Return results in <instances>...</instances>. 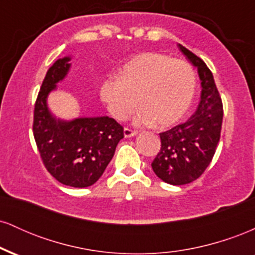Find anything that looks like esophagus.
<instances>
[{
  "label": "esophagus",
  "instance_id": "esophagus-1",
  "mask_svg": "<svg viewBox=\"0 0 255 255\" xmlns=\"http://www.w3.org/2000/svg\"><path fill=\"white\" fill-rule=\"evenodd\" d=\"M136 133H137L136 130L130 129V128H128V127H126L125 129H124V134H125L126 137H131V136L136 135Z\"/></svg>",
  "mask_w": 255,
  "mask_h": 255
}]
</instances>
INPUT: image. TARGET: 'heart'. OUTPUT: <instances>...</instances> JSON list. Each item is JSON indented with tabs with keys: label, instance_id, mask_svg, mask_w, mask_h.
<instances>
[{
	"label": "heart",
	"instance_id": "obj_1",
	"mask_svg": "<svg viewBox=\"0 0 255 255\" xmlns=\"http://www.w3.org/2000/svg\"><path fill=\"white\" fill-rule=\"evenodd\" d=\"M195 73L183 60L160 52H142L122 66L118 78H107L99 96L110 115L126 120L136 107L139 124L169 127L183 118L195 92Z\"/></svg>",
	"mask_w": 255,
	"mask_h": 255
}]
</instances>
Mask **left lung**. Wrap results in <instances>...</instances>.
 I'll use <instances>...</instances> for the list:
<instances>
[{
	"label": "left lung",
	"mask_w": 255,
	"mask_h": 255,
	"mask_svg": "<svg viewBox=\"0 0 255 255\" xmlns=\"http://www.w3.org/2000/svg\"><path fill=\"white\" fill-rule=\"evenodd\" d=\"M178 48L198 68L201 96L197 111L184 124L159 134L162 145L151 165L160 180L174 186L191 183L204 174L216 152L223 121V104L211 71L183 45Z\"/></svg>",
	"instance_id": "1"
}]
</instances>
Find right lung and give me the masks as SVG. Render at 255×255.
<instances>
[{"label":"right lung","instance_id":"1","mask_svg":"<svg viewBox=\"0 0 255 255\" xmlns=\"http://www.w3.org/2000/svg\"><path fill=\"white\" fill-rule=\"evenodd\" d=\"M69 61L60 58L46 72L34 104L33 135L46 170L62 184L84 188L103 175L124 137V127L108 116L72 121L52 116L46 98L67 75Z\"/></svg>","mask_w":255,"mask_h":255}]
</instances>
